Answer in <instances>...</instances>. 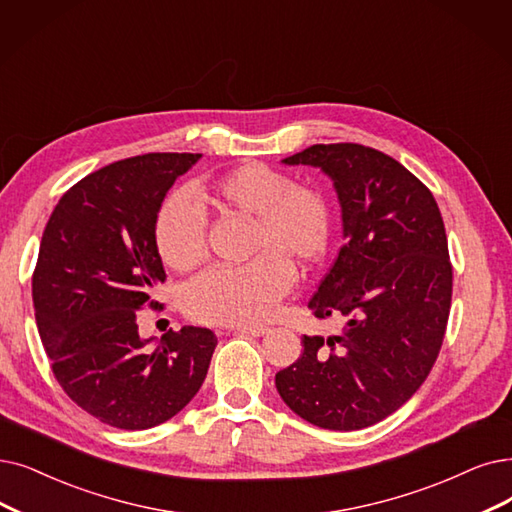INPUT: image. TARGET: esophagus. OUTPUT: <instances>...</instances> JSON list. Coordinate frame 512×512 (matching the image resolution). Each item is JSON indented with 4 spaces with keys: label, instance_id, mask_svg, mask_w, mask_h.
<instances>
[{
    "label": "esophagus",
    "instance_id": "obj_1",
    "mask_svg": "<svg viewBox=\"0 0 512 512\" xmlns=\"http://www.w3.org/2000/svg\"><path fill=\"white\" fill-rule=\"evenodd\" d=\"M231 330L235 334H245V336H254V338H260L269 332V327L264 325H237V327H231Z\"/></svg>",
    "mask_w": 512,
    "mask_h": 512
}]
</instances>
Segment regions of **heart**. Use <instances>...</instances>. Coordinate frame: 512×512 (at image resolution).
Listing matches in <instances>:
<instances>
[{
	"label": "heart",
	"instance_id": "obj_1",
	"mask_svg": "<svg viewBox=\"0 0 512 512\" xmlns=\"http://www.w3.org/2000/svg\"><path fill=\"white\" fill-rule=\"evenodd\" d=\"M220 212L252 220L248 254L237 269H210L182 290V306L195 321L245 325L267 319L290 292L294 264L311 269L330 248L334 216L323 191L296 185L294 178L264 163H245L206 187ZM155 245L166 267L189 271L206 256L203 218L185 191L161 201Z\"/></svg>",
	"mask_w": 512,
	"mask_h": 512
}]
</instances>
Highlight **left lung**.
<instances>
[{
    "label": "left lung",
    "instance_id": "1",
    "mask_svg": "<svg viewBox=\"0 0 512 512\" xmlns=\"http://www.w3.org/2000/svg\"><path fill=\"white\" fill-rule=\"evenodd\" d=\"M281 161L334 182L344 245L309 309L342 327L304 336L302 355L275 386L306 422L359 431L397 412L439 355L452 304L443 218L433 193L376 149L313 145Z\"/></svg>",
    "mask_w": 512,
    "mask_h": 512
}]
</instances>
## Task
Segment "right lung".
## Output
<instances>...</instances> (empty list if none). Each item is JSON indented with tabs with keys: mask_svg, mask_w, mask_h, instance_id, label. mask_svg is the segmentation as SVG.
I'll use <instances>...</instances> for the list:
<instances>
[{
	"mask_svg": "<svg viewBox=\"0 0 512 512\" xmlns=\"http://www.w3.org/2000/svg\"><path fill=\"white\" fill-rule=\"evenodd\" d=\"M201 153H147L81 178L46 224L33 306L52 372L100 422L145 431L176 416L206 380L216 336L206 327L138 336V311L166 279L155 216Z\"/></svg>",
	"mask_w": 512,
	"mask_h": 512,
	"instance_id": "obj_1",
	"label": "right lung"
}]
</instances>
